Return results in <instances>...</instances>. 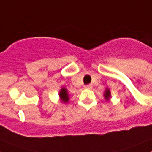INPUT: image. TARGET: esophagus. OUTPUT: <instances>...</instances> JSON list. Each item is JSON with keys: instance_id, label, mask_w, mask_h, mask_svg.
Listing matches in <instances>:
<instances>
[{"instance_id": "34e87169", "label": "esophagus", "mask_w": 152, "mask_h": 152, "mask_svg": "<svg viewBox=\"0 0 152 152\" xmlns=\"http://www.w3.org/2000/svg\"><path fill=\"white\" fill-rule=\"evenodd\" d=\"M84 88H85L86 89H91V88H93V85L92 84H88V85L84 86Z\"/></svg>"}]
</instances>
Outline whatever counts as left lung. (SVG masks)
<instances>
[{"mask_svg":"<svg viewBox=\"0 0 152 152\" xmlns=\"http://www.w3.org/2000/svg\"><path fill=\"white\" fill-rule=\"evenodd\" d=\"M104 96H105L106 99H109V97L110 96V91H109L108 89H107V91H105V94H104Z\"/></svg>","mask_w":152,"mask_h":152,"instance_id":"left-lung-1","label":"left lung"}]
</instances>
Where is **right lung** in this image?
Masks as SVG:
<instances>
[{
    "label": "right lung",
    "mask_w": 152,
    "mask_h": 152,
    "mask_svg": "<svg viewBox=\"0 0 152 152\" xmlns=\"http://www.w3.org/2000/svg\"><path fill=\"white\" fill-rule=\"evenodd\" d=\"M59 96L61 97V100L64 103H66L68 101V95L67 93V90L65 88H61V91H60Z\"/></svg>",
    "instance_id": "add662e5"
}]
</instances>
